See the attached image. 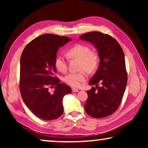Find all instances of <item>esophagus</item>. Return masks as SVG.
I'll list each match as a JSON object with an SVG mask.
<instances>
[{"instance_id": "34e87169", "label": "esophagus", "mask_w": 148, "mask_h": 148, "mask_svg": "<svg viewBox=\"0 0 148 148\" xmlns=\"http://www.w3.org/2000/svg\"><path fill=\"white\" fill-rule=\"evenodd\" d=\"M78 91H79V90L77 89H75V88H72V91L73 92H77Z\"/></svg>"}]
</instances>
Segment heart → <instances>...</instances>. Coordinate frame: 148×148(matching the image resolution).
Returning <instances> with one entry per match:
<instances>
[{"label": "heart", "mask_w": 148, "mask_h": 148, "mask_svg": "<svg viewBox=\"0 0 148 148\" xmlns=\"http://www.w3.org/2000/svg\"><path fill=\"white\" fill-rule=\"evenodd\" d=\"M67 56L71 59H79V70L87 72H94L98 66L99 62V55L96 51L91 50L87 45L76 44L67 50ZM55 66L59 71L65 72L67 70V61L63 55L60 54L56 57ZM84 71L79 72H71L65 76L64 81L67 84L74 87H79L83 82L86 81L87 74Z\"/></svg>", "instance_id": "heart-1"}]
</instances>
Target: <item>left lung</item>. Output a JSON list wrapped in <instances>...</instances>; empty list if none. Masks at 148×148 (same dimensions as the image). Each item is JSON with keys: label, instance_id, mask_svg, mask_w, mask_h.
<instances>
[{"label": "left lung", "instance_id": "8db88e82", "mask_svg": "<svg viewBox=\"0 0 148 148\" xmlns=\"http://www.w3.org/2000/svg\"><path fill=\"white\" fill-rule=\"evenodd\" d=\"M79 38L92 44L100 59L99 68L89 82L95 87L87 91L88 97L84 109L90 116L103 118L118 108L126 88L127 75L123 51L114 38L102 32H87ZM99 83L102 84L101 87Z\"/></svg>", "mask_w": 148, "mask_h": 148}]
</instances>
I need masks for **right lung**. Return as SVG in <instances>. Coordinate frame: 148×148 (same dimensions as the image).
<instances>
[{
  "label": "right lung",
  "instance_id": "1",
  "mask_svg": "<svg viewBox=\"0 0 148 148\" xmlns=\"http://www.w3.org/2000/svg\"><path fill=\"white\" fill-rule=\"evenodd\" d=\"M71 39L44 34L32 40L23 49L20 59L21 95L26 106L38 118L51 121L63 113L62 99L72 92L67 85L54 77L55 61L59 47ZM56 85L53 94L48 86Z\"/></svg>",
  "mask_w": 148,
  "mask_h": 148
}]
</instances>
